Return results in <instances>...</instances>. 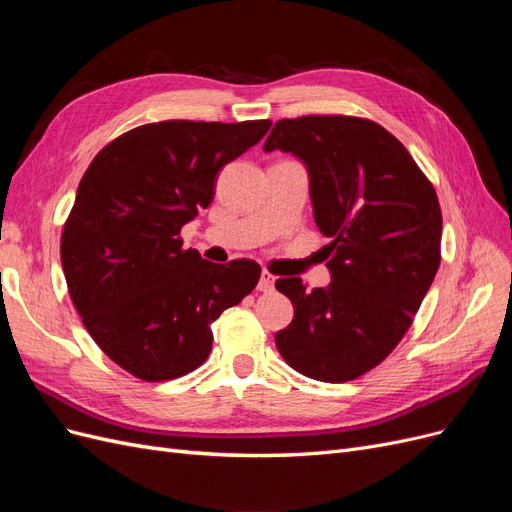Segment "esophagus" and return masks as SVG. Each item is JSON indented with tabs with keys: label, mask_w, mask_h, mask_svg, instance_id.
Returning <instances> with one entry per match:
<instances>
[{
	"label": "esophagus",
	"mask_w": 512,
	"mask_h": 512,
	"mask_svg": "<svg viewBox=\"0 0 512 512\" xmlns=\"http://www.w3.org/2000/svg\"><path fill=\"white\" fill-rule=\"evenodd\" d=\"M275 288V275H271L269 271L260 273V282H258V290L262 292H271Z\"/></svg>",
	"instance_id": "34e87169"
}]
</instances>
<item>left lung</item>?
<instances>
[{"mask_svg": "<svg viewBox=\"0 0 512 512\" xmlns=\"http://www.w3.org/2000/svg\"><path fill=\"white\" fill-rule=\"evenodd\" d=\"M290 151L309 173L329 288L282 277L294 318L275 346L299 374L348 382L380 365L406 335L440 267L442 211L431 181L380 123L350 115L282 119L265 151Z\"/></svg>", "mask_w": 512, "mask_h": 512, "instance_id": "1", "label": "left lung"}]
</instances>
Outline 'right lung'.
<instances>
[{"mask_svg":"<svg viewBox=\"0 0 512 512\" xmlns=\"http://www.w3.org/2000/svg\"><path fill=\"white\" fill-rule=\"evenodd\" d=\"M269 128V119L145 123L85 170L61 267L85 329L134 378L175 380L203 365L211 322L256 288L254 260L213 265L185 250L179 232L211 205L220 170Z\"/></svg>","mask_w":512,"mask_h":512,"instance_id":"1","label":"right lung"}]
</instances>
